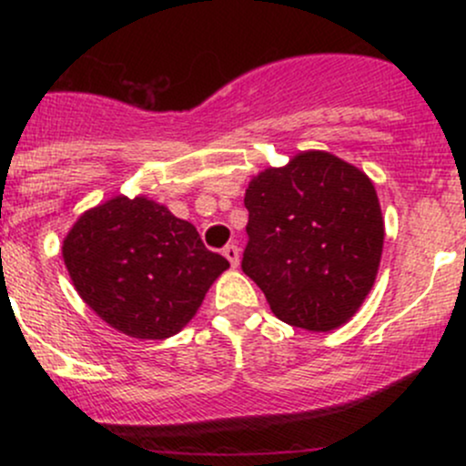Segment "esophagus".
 Listing matches in <instances>:
<instances>
[{
    "label": "esophagus",
    "mask_w": 466,
    "mask_h": 466,
    "mask_svg": "<svg viewBox=\"0 0 466 466\" xmlns=\"http://www.w3.org/2000/svg\"><path fill=\"white\" fill-rule=\"evenodd\" d=\"M223 256L229 260V265L232 267H238V260H240V249L237 248V245H226L223 248Z\"/></svg>",
    "instance_id": "obj_1"
}]
</instances>
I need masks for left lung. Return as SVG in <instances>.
<instances>
[{
    "label": "left lung",
    "instance_id": "obj_1",
    "mask_svg": "<svg viewBox=\"0 0 466 466\" xmlns=\"http://www.w3.org/2000/svg\"><path fill=\"white\" fill-rule=\"evenodd\" d=\"M245 208L240 267L276 318L318 333L349 322L381 260L383 217L372 181L335 155L309 151L251 179Z\"/></svg>",
    "mask_w": 466,
    "mask_h": 466
}]
</instances>
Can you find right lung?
Returning a JSON list of instances; mask_svg holds the SVG:
<instances>
[{"mask_svg":"<svg viewBox=\"0 0 466 466\" xmlns=\"http://www.w3.org/2000/svg\"><path fill=\"white\" fill-rule=\"evenodd\" d=\"M74 287L106 324L137 339L179 333L229 263L197 228L144 197L92 208L63 240Z\"/></svg>","mask_w":466,"mask_h":466,"instance_id":"right-lung-1","label":"right lung"}]
</instances>
